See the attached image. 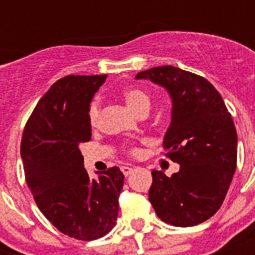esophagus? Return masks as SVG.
<instances>
[{
  "label": "esophagus",
  "instance_id": "1",
  "mask_svg": "<svg viewBox=\"0 0 255 255\" xmlns=\"http://www.w3.org/2000/svg\"><path fill=\"white\" fill-rule=\"evenodd\" d=\"M120 169H122V172H123L124 176H128V174H129L132 172V168L131 167H122V168H120Z\"/></svg>",
  "mask_w": 255,
  "mask_h": 255
}]
</instances>
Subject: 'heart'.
Segmentation results:
<instances>
[{"instance_id":"obj_1","label":"heart","mask_w":255,"mask_h":255,"mask_svg":"<svg viewBox=\"0 0 255 255\" xmlns=\"http://www.w3.org/2000/svg\"><path fill=\"white\" fill-rule=\"evenodd\" d=\"M120 96L124 100V103L127 104V107L135 114H139L140 111H143L145 108H149V104H151V95L139 87L124 88L123 91L120 92ZM98 115H99V106H98L96 102H94L91 104V107H90V120H91V123H95L96 119H98ZM136 152L137 151L135 148L129 149V153H132V155H135Z\"/></svg>"}]
</instances>
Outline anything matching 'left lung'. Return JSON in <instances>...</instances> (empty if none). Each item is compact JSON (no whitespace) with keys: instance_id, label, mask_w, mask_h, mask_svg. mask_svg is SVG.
I'll use <instances>...</instances> for the list:
<instances>
[{"instance_id":"left-lung-1","label":"left lung","mask_w":255,"mask_h":255,"mask_svg":"<svg viewBox=\"0 0 255 255\" xmlns=\"http://www.w3.org/2000/svg\"><path fill=\"white\" fill-rule=\"evenodd\" d=\"M161 86L172 99V122L164 136L167 157L180 164L170 177L152 172L148 198L160 220L194 226L216 214L237 168V132L222 96L205 78L173 66L136 75Z\"/></svg>"}]
</instances>
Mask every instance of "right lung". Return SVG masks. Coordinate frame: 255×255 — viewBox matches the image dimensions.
Returning a JSON list of instances; mask_svg holds the SVG:
<instances>
[{
	"mask_svg": "<svg viewBox=\"0 0 255 255\" xmlns=\"http://www.w3.org/2000/svg\"><path fill=\"white\" fill-rule=\"evenodd\" d=\"M107 75H69L42 96L23 129L21 156L27 186L61 233L92 241L115 226L124 174L108 168L91 178L79 149L91 140L90 103Z\"/></svg>",
	"mask_w": 255,
	"mask_h": 255,
	"instance_id": "add662e5",
	"label": "right lung"
}]
</instances>
